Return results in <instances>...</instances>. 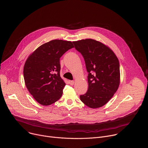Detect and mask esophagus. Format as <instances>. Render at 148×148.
Returning a JSON list of instances; mask_svg holds the SVG:
<instances>
[{
  "instance_id": "34e87169",
  "label": "esophagus",
  "mask_w": 148,
  "mask_h": 148,
  "mask_svg": "<svg viewBox=\"0 0 148 148\" xmlns=\"http://www.w3.org/2000/svg\"><path fill=\"white\" fill-rule=\"evenodd\" d=\"M69 84L70 85H73L74 84V81H73V80H69Z\"/></svg>"
}]
</instances>
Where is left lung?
I'll return each instance as SVG.
<instances>
[{
    "mask_svg": "<svg viewBox=\"0 0 148 148\" xmlns=\"http://www.w3.org/2000/svg\"><path fill=\"white\" fill-rule=\"evenodd\" d=\"M84 58L88 72V89L80 95L81 101L91 108L106 104L120 84V64L114 53L106 45L88 39L73 42Z\"/></svg>",
    "mask_w": 148,
    "mask_h": 148,
    "instance_id": "left-lung-1",
    "label": "left lung"
}]
</instances>
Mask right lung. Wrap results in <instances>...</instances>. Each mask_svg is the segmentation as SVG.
Instances as JSON below:
<instances>
[{"label":"right lung","mask_w":148,"mask_h":148,"mask_svg":"<svg viewBox=\"0 0 148 148\" xmlns=\"http://www.w3.org/2000/svg\"><path fill=\"white\" fill-rule=\"evenodd\" d=\"M73 47L71 42L53 40L40 45L26 60L23 69L25 84L41 105H51L62 97L65 83L60 75V58Z\"/></svg>","instance_id":"obj_1"}]
</instances>
